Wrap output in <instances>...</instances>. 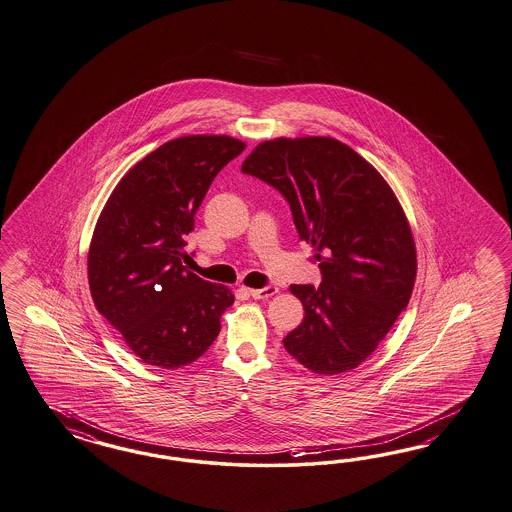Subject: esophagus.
<instances>
[{
	"mask_svg": "<svg viewBox=\"0 0 512 512\" xmlns=\"http://www.w3.org/2000/svg\"><path fill=\"white\" fill-rule=\"evenodd\" d=\"M248 292L253 300H266V298H270V296L276 294L277 287H274V285H266L264 289H251V291Z\"/></svg>",
	"mask_w": 512,
	"mask_h": 512,
	"instance_id": "1",
	"label": "esophagus"
}]
</instances>
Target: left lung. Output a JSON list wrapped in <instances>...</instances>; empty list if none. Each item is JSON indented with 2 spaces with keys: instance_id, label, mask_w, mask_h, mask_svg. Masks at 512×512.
I'll use <instances>...</instances> for the list:
<instances>
[{
  "instance_id": "obj_1",
  "label": "left lung",
  "mask_w": 512,
  "mask_h": 512,
  "mask_svg": "<svg viewBox=\"0 0 512 512\" xmlns=\"http://www.w3.org/2000/svg\"><path fill=\"white\" fill-rule=\"evenodd\" d=\"M242 173L285 197L322 274L318 287H291L305 315L283 339L285 350L313 373L356 369L414 291V238L397 197L367 160L332 138L264 141Z\"/></svg>"
}]
</instances>
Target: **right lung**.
Listing matches in <instances>:
<instances>
[{
	"mask_svg": "<svg viewBox=\"0 0 512 512\" xmlns=\"http://www.w3.org/2000/svg\"><path fill=\"white\" fill-rule=\"evenodd\" d=\"M229 136L167 141L115 186L93 233L87 274L98 313L162 369L201 358L235 296L186 270V235L216 175L240 152Z\"/></svg>",
	"mask_w": 512,
	"mask_h": 512,
	"instance_id": "obj_1",
	"label": "right lung"
}]
</instances>
